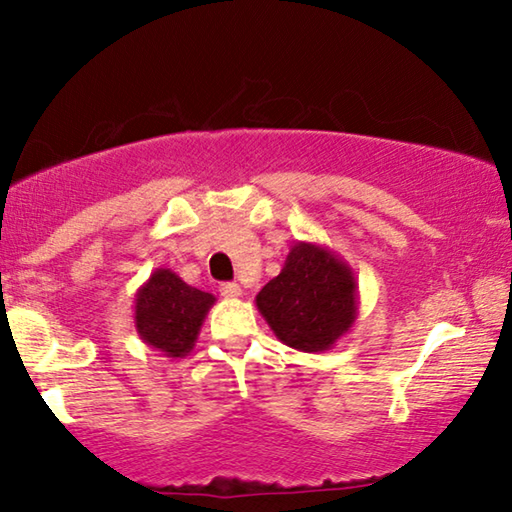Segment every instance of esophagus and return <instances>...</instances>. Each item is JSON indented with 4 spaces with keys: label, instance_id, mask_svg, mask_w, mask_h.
<instances>
[{
    "label": "esophagus",
    "instance_id": "1",
    "mask_svg": "<svg viewBox=\"0 0 512 512\" xmlns=\"http://www.w3.org/2000/svg\"><path fill=\"white\" fill-rule=\"evenodd\" d=\"M219 291H221V296H225V298H239L241 296V287L237 282H223V284H219Z\"/></svg>",
    "mask_w": 512,
    "mask_h": 512
}]
</instances>
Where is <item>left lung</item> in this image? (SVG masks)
<instances>
[{
  "label": "left lung",
  "mask_w": 512,
  "mask_h": 512,
  "mask_svg": "<svg viewBox=\"0 0 512 512\" xmlns=\"http://www.w3.org/2000/svg\"><path fill=\"white\" fill-rule=\"evenodd\" d=\"M257 309L289 348L327 350L354 323V275L327 250L298 244L282 273L257 293Z\"/></svg>",
  "instance_id": "left-lung-1"
}]
</instances>
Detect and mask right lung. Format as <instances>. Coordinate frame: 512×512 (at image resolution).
I'll use <instances>...</instances> for the list:
<instances>
[{
  "label": "right lung",
  "instance_id": "1",
  "mask_svg": "<svg viewBox=\"0 0 512 512\" xmlns=\"http://www.w3.org/2000/svg\"><path fill=\"white\" fill-rule=\"evenodd\" d=\"M212 305V293L189 287L176 273L158 268L137 293L135 327L144 343L169 357H185Z\"/></svg>",
  "mask_w": 512,
  "mask_h": 512
}]
</instances>
